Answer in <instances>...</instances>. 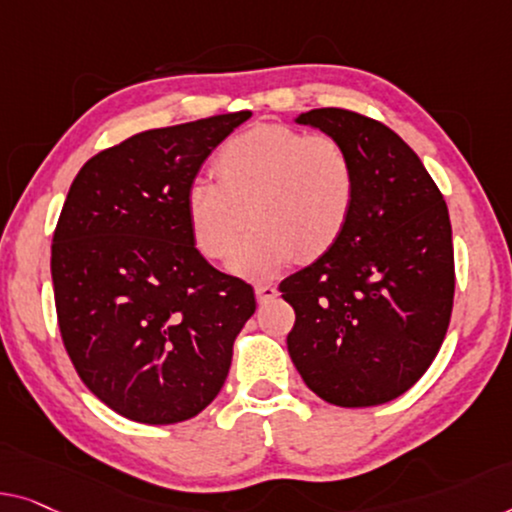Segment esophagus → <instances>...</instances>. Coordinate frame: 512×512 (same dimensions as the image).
<instances>
[{
    "label": "esophagus",
    "mask_w": 512,
    "mask_h": 512,
    "mask_svg": "<svg viewBox=\"0 0 512 512\" xmlns=\"http://www.w3.org/2000/svg\"><path fill=\"white\" fill-rule=\"evenodd\" d=\"M255 296H257L259 303H266V301L276 299L278 289L273 285H266V282H259V285H255Z\"/></svg>",
    "instance_id": "34e87169"
}]
</instances>
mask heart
<instances>
[{"mask_svg": "<svg viewBox=\"0 0 512 512\" xmlns=\"http://www.w3.org/2000/svg\"><path fill=\"white\" fill-rule=\"evenodd\" d=\"M213 181L186 190V218L197 250L227 262L253 222L258 230L234 257L246 278L278 273L294 257L329 253L352 220L358 177L345 142L262 124L234 135L211 160Z\"/></svg>", "mask_w": 512, "mask_h": 512, "instance_id": "obj_1", "label": "heart"}]
</instances>
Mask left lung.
<instances>
[{
    "mask_svg": "<svg viewBox=\"0 0 512 512\" xmlns=\"http://www.w3.org/2000/svg\"><path fill=\"white\" fill-rule=\"evenodd\" d=\"M296 124L345 142L358 193L340 241L280 282L296 312L287 349L322 400L375 407L409 391L446 338L455 294L448 207L414 149L381 121L319 108Z\"/></svg>",
    "mask_w": 512,
    "mask_h": 512,
    "instance_id": "left-lung-1",
    "label": "left lung"
}]
</instances>
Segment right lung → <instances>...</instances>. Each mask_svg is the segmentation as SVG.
Segmentation results:
<instances>
[{
  "mask_svg": "<svg viewBox=\"0 0 512 512\" xmlns=\"http://www.w3.org/2000/svg\"><path fill=\"white\" fill-rule=\"evenodd\" d=\"M253 112L137 133L89 158L52 236L61 340L80 379L117 414L147 425L209 407L255 292L195 248L186 190Z\"/></svg>",
  "mask_w": 512,
  "mask_h": 512,
  "instance_id": "add662e5",
  "label": "right lung"
}]
</instances>
